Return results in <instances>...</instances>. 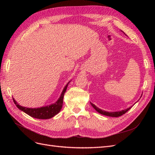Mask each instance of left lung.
Segmentation results:
<instances>
[{
    "label": "left lung",
    "mask_w": 155,
    "mask_h": 155,
    "mask_svg": "<svg viewBox=\"0 0 155 155\" xmlns=\"http://www.w3.org/2000/svg\"><path fill=\"white\" fill-rule=\"evenodd\" d=\"M91 104L92 106L94 107V109H95V110H96V111L99 112V113H100L103 115L111 116V117H119V116H122L123 114L126 113V112H127L129 109H130V108L132 107H130L128 108V109H127L124 110L120 111V112H106L105 110H102L100 109H99V108H97L94 104H92V103H91Z\"/></svg>",
    "instance_id": "left-lung-1"
}]
</instances>
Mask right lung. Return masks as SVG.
<instances>
[{
    "instance_id": "obj_1",
    "label": "right lung",
    "mask_w": 155,
    "mask_h": 155,
    "mask_svg": "<svg viewBox=\"0 0 155 155\" xmlns=\"http://www.w3.org/2000/svg\"><path fill=\"white\" fill-rule=\"evenodd\" d=\"M68 85V83H67V85L64 88L59 100L54 104H51L48 106L37 108V109H31V108H26L19 105L13 98V100L14 104L16 105L18 109L25 112L27 114L33 117V118L37 119H49L59 113V112L61 109L63 103L64 94L67 91Z\"/></svg>"
}]
</instances>
